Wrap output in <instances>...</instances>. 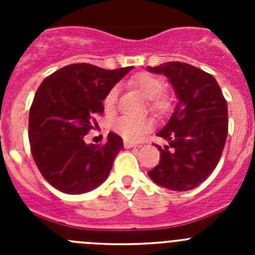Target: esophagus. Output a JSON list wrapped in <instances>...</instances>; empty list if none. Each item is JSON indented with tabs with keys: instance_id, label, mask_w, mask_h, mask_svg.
<instances>
[{
	"instance_id": "34e87169",
	"label": "esophagus",
	"mask_w": 255,
	"mask_h": 255,
	"mask_svg": "<svg viewBox=\"0 0 255 255\" xmlns=\"http://www.w3.org/2000/svg\"><path fill=\"white\" fill-rule=\"evenodd\" d=\"M124 147H125L126 149H129V148L136 147V144H135V143H131V141H128V140H125V141H124Z\"/></svg>"
}]
</instances>
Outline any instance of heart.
<instances>
[{
	"label": "heart",
	"mask_w": 255,
	"mask_h": 255,
	"mask_svg": "<svg viewBox=\"0 0 255 255\" xmlns=\"http://www.w3.org/2000/svg\"><path fill=\"white\" fill-rule=\"evenodd\" d=\"M134 85L147 100L154 111H163L168 106V101L162 97L161 94L164 91V83L158 76L152 75L148 73H141L132 79ZM119 88L114 87L106 94L103 100V106L107 111L112 110L116 105ZM112 129L115 132L121 135L126 140L136 141L141 139L152 129V121L145 117H131V116H121L112 123Z\"/></svg>",
	"instance_id": "heart-1"
}]
</instances>
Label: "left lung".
Wrapping results in <instances>:
<instances>
[{"instance_id":"1","label":"left lung","mask_w":255,"mask_h":255,"mask_svg":"<svg viewBox=\"0 0 255 255\" xmlns=\"http://www.w3.org/2000/svg\"><path fill=\"white\" fill-rule=\"evenodd\" d=\"M147 70L163 74L177 105L158 136L167 140L159 163L148 172L157 185L175 191L197 188L213 172L229 130L227 102L211 74L184 62H166Z\"/></svg>"}]
</instances>
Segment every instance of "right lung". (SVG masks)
Instances as JSON below:
<instances>
[{
	"label": "right lung",
	"instance_id": "1",
	"mask_svg": "<svg viewBox=\"0 0 255 255\" xmlns=\"http://www.w3.org/2000/svg\"><path fill=\"white\" fill-rule=\"evenodd\" d=\"M132 66L105 70L73 64L47 76L29 111L31 155L42 176L65 194H83L98 188L110 175L121 136L108 134L105 145L87 144L94 117L105 111L103 100Z\"/></svg>",
	"mask_w": 255,
	"mask_h": 255
}]
</instances>
